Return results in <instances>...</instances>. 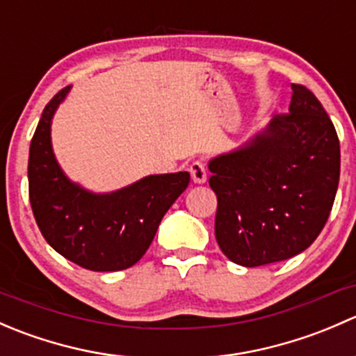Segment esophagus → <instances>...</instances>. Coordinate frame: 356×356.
<instances>
[{"label":"esophagus","instance_id":"34e87169","mask_svg":"<svg viewBox=\"0 0 356 356\" xmlns=\"http://www.w3.org/2000/svg\"><path fill=\"white\" fill-rule=\"evenodd\" d=\"M189 174H191V179L195 184H203L207 182V168H204V163L201 160H195L191 165H189Z\"/></svg>","mask_w":356,"mask_h":356}]
</instances>
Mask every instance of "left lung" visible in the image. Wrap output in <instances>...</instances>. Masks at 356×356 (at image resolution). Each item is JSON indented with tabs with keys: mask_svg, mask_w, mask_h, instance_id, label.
I'll return each instance as SVG.
<instances>
[{
	"mask_svg": "<svg viewBox=\"0 0 356 356\" xmlns=\"http://www.w3.org/2000/svg\"><path fill=\"white\" fill-rule=\"evenodd\" d=\"M288 113L245 148L210 161L215 238L243 267L288 260L327 222L339 184V139L314 92L293 84Z\"/></svg>",
	"mask_w": 356,
	"mask_h": 356,
	"instance_id": "obj_1",
	"label": "left lung"
}]
</instances>
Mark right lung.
<instances>
[{"instance_id":"add662e5","label":"right lung","mask_w":356,"mask_h":356,"mask_svg":"<svg viewBox=\"0 0 356 356\" xmlns=\"http://www.w3.org/2000/svg\"><path fill=\"white\" fill-rule=\"evenodd\" d=\"M70 88L44 106L29 149V200L48 245L79 267L115 272L146 253L161 218L188 188L189 174L149 175L110 195H92L70 182L56 163L49 139L55 110Z\"/></svg>"}]
</instances>
